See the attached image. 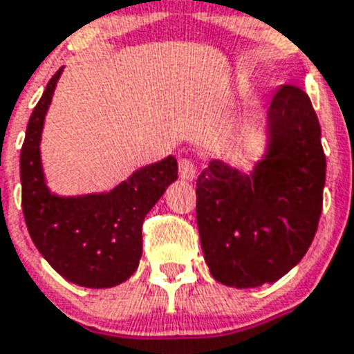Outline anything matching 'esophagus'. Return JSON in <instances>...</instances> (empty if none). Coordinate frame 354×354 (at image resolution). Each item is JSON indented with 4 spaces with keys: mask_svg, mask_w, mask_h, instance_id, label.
<instances>
[{
    "mask_svg": "<svg viewBox=\"0 0 354 354\" xmlns=\"http://www.w3.org/2000/svg\"><path fill=\"white\" fill-rule=\"evenodd\" d=\"M197 174V165L189 157H180L179 159V177L183 180H194Z\"/></svg>",
    "mask_w": 354,
    "mask_h": 354,
    "instance_id": "esophagus-1",
    "label": "esophagus"
}]
</instances>
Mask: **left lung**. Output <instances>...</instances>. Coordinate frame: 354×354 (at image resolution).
Here are the masks:
<instances>
[{"mask_svg":"<svg viewBox=\"0 0 354 354\" xmlns=\"http://www.w3.org/2000/svg\"><path fill=\"white\" fill-rule=\"evenodd\" d=\"M270 153L251 175L212 160L197 179L204 261L221 284L259 288L306 255L322 213L326 153L308 93L284 84L271 101Z\"/></svg>","mask_w":354,"mask_h":354,"instance_id":"8db88e82","label":"left lung"}]
</instances>
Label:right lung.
Returning <instances> with one entry per match:
<instances>
[{"label": "right lung", "mask_w": 354, "mask_h": 354, "mask_svg": "<svg viewBox=\"0 0 354 354\" xmlns=\"http://www.w3.org/2000/svg\"><path fill=\"white\" fill-rule=\"evenodd\" d=\"M61 68L32 112L19 157L21 206L32 242L61 277L83 288L118 286L136 273L146 213L177 179L174 156L137 170L103 195L61 198L43 180L39 139Z\"/></svg>", "instance_id": "right-lung-1"}]
</instances>
